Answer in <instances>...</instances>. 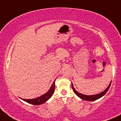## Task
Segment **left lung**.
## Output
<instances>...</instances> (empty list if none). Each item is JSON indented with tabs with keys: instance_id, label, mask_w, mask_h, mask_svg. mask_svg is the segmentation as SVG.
Returning a JSON list of instances; mask_svg holds the SVG:
<instances>
[{
	"instance_id": "1",
	"label": "left lung",
	"mask_w": 121,
	"mask_h": 121,
	"mask_svg": "<svg viewBox=\"0 0 121 121\" xmlns=\"http://www.w3.org/2000/svg\"><path fill=\"white\" fill-rule=\"evenodd\" d=\"M111 84V82H110V85H109V86H108L107 88L105 91H103V92H101V93H99V94H98V95H91V96H87V95H82V94L78 92V91H76L75 89V88L73 87V85H72V90H73V92H74L79 97H80L81 99H82V100H86V101H95V100H97V99H100V97H103V96L104 95H105L107 92V91H108L109 88H110Z\"/></svg>"
}]
</instances>
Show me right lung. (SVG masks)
Returning a JSON list of instances; mask_svg holds the SVG:
<instances>
[{"mask_svg":"<svg viewBox=\"0 0 121 121\" xmlns=\"http://www.w3.org/2000/svg\"><path fill=\"white\" fill-rule=\"evenodd\" d=\"M54 82H55V81L53 82L50 90L48 91V92H47L46 93L42 95V96L34 99H22V100L24 101H26V102L28 103L34 104V105H40V104L44 103L46 101H48L52 97V95L54 93V89H55V83H54Z\"/></svg>","mask_w":121,"mask_h":121,"instance_id":"right-lung-1","label":"right lung"}]
</instances>
